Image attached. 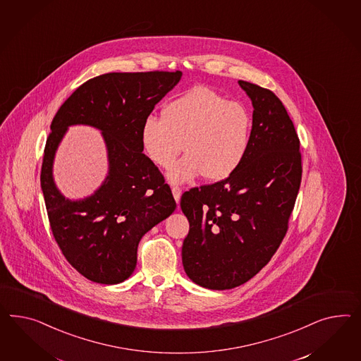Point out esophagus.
<instances>
[{"label":"esophagus","instance_id":"obj_1","mask_svg":"<svg viewBox=\"0 0 361 361\" xmlns=\"http://www.w3.org/2000/svg\"><path fill=\"white\" fill-rule=\"evenodd\" d=\"M181 193H183V190H181V188H180V186H172V195L175 197L176 202H177V204H178L180 198H181Z\"/></svg>","mask_w":361,"mask_h":361}]
</instances>
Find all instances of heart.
<instances>
[{
  "label": "heart",
  "instance_id": "obj_1",
  "mask_svg": "<svg viewBox=\"0 0 361 361\" xmlns=\"http://www.w3.org/2000/svg\"><path fill=\"white\" fill-rule=\"evenodd\" d=\"M252 135L250 110L205 87H195L163 107L161 118L148 116L140 127V143L157 166H171L173 183L202 175L221 181L242 166Z\"/></svg>",
  "mask_w": 361,
  "mask_h": 361
}]
</instances>
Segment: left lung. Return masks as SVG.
Instances as JSON below:
<instances>
[{
  "mask_svg": "<svg viewBox=\"0 0 361 361\" xmlns=\"http://www.w3.org/2000/svg\"><path fill=\"white\" fill-rule=\"evenodd\" d=\"M252 101V135L234 173L181 195L189 221L183 264L193 283L233 289L262 271L288 231L302 178L300 139L272 90L239 80Z\"/></svg>",
  "mask_w": 361,
  "mask_h": 361,
  "instance_id": "left-lung-1",
  "label": "left lung"
}]
</instances>
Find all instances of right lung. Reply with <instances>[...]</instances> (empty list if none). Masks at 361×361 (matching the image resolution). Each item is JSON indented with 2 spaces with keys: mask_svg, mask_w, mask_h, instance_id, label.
I'll return each mask as SVG.
<instances>
[{
  "mask_svg": "<svg viewBox=\"0 0 361 361\" xmlns=\"http://www.w3.org/2000/svg\"><path fill=\"white\" fill-rule=\"evenodd\" d=\"M181 76V71L105 73L80 85L52 119L40 171L49 226L67 262L93 283L128 279L142 236L175 212L164 176L142 152L140 127ZM72 124L101 129L109 157L107 180L80 202L60 195L51 178L56 148Z\"/></svg>",
  "mask_w": 361,
  "mask_h": 361,
  "instance_id": "obj_1",
  "label": "right lung"
}]
</instances>
